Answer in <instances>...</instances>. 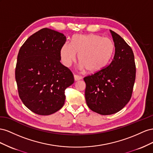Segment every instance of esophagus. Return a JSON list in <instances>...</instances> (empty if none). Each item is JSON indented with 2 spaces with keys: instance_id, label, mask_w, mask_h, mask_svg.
Listing matches in <instances>:
<instances>
[{
  "instance_id": "34e87169",
  "label": "esophagus",
  "mask_w": 153,
  "mask_h": 153,
  "mask_svg": "<svg viewBox=\"0 0 153 153\" xmlns=\"http://www.w3.org/2000/svg\"><path fill=\"white\" fill-rule=\"evenodd\" d=\"M81 78H82V77L78 76V75H76V74L74 75V79H75V81H79V80L81 79Z\"/></svg>"
}]
</instances>
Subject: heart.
I'll list each match as a JSON object with an SVG mask.
<instances>
[{"label":"heart","mask_w":153,"mask_h":153,"mask_svg":"<svg viewBox=\"0 0 153 153\" xmlns=\"http://www.w3.org/2000/svg\"><path fill=\"white\" fill-rule=\"evenodd\" d=\"M115 51V44L110 38L98 34H76L71 43H65L61 49L62 63L71 66L77 54L81 67L90 72H97L105 68L111 61Z\"/></svg>","instance_id":"heart-1"}]
</instances>
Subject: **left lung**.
Segmentation results:
<instances>
[{"mask_svg":"<svg viewBox=\"0 0 153 153\" xmlns=\"http://www.w3.org/2000/svg\"><path fill=\"white\" fill-rule=\"evenodd\" d=\"M110 32L115 47L112 62L102 71L84 77L87 105L103 115L119 111L128 103L136 77L131 48L117 33Z\"/></svg>","mask_w":153,"mask_h":153,"instance_id":"left-lung-1","label":"left lung"}]
</instances>
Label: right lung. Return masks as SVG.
Listing matches in <instances>:
<instances>
[{"label": "right lung", "mask_w": 153, "mask_h": 153, "mask_svg": "<svg viewBox=\"0 0 153 153\" xmlns=\"http://www.w3.org/2000/svg\"><path fill=\"white\" fill-rule=\"evenodd\" d=\"M63 34L43 28L29 36L19 50L15 79L24 105L40 115L52 114L63 106L65 90L74 77L60 62Z\"/></svg>", "instance_id": "obj_1"}]
</instances>
